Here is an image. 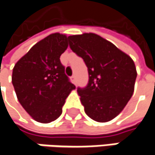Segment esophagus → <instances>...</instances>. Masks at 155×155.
<instances>
[{
    "label": "esophagus",
    "mask_w": 155,
    "mask_h": 155,
    "mask_svg": "<svg viewBox=\"0 0 155 155\" xmlns=\"http://www.w3.org/2000/svg\"><path fill=\"white\" fill-rule=\"evenodd\" d=\"M71 82L74 84H77V79H76V76H75V75H73L71 77Z\"/></svg>",
    "instance_id": "esophagus-1"
}]
</instances>
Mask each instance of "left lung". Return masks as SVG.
Returning a JSON list of instances; mask_svg holds the SVG:
<instances>
[{"label": "left lung", "mask_w": 155, "mask_h": 155, "mask_svg": "<svg viewBox=\"0 0 155 155\" xmlns=\"http://www.w3.org/2000/svg\"><path fill=\"white\" fill-rule=\"evenodd\" d=\"M70 47L85 62L89 82L78 88L84 112L99 123L118 116L134 92L137 70L130 55L93 32L69 36Z\"/></svg>", "instance_id": "8db88e82"}]
</instances>
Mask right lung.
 <instances>
[{
	"label": "right lung",
	"instance_id": "right-lung-1",
	"mask_svg": "<svg viewBox=\"0 0 155 155\" xmlns=\"http://www.w3.org/2000/svg\"><path fill=\"white\" fill-rule=\"evenodd\" d=\"M68 46L66 34L52 33L36 43L13 68L17 100L39 123L48 124L61 116L66 98L76 88L60 61Z\"/></svg>",
	"mask_w": 155,
	"mask_h": 155
}]
</instances>
